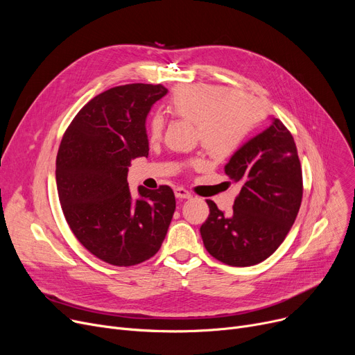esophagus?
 Listing matches in <instances>:
<instances>
[{
	"mask_svg": "<svg viewBox=\"0 0 355 355\" xmlns=\"http://www.w3.org/2000/svg\"><path fill=\"white\" fill-rule=\"evenodd\" d=\"M174 193H175V197H177V198H191V197H193V193H191V191L185 190V189H182V187H177V189L174 190Z\"/></svg>",
	"mask_w": 355,
	"mask_h": 355,
	"instance_id": "esophagus-1",
	"label": "esophagus"
}]
</instances>
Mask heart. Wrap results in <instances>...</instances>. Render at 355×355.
I'll use <instances>...</instances> for the list:
<instances>
[{"mask_svg": "<svg viewBox=\"0 0 355 355\" xmlns=\"http://www.w3.org/2000/svg\"><path fill=\"white\" fill-rule=\"evenodd\" d=\"M168 109L174 116L194 122L197 141L218 159L234 154L262 118L256 101L214 85H189L175 89L168 101ZM162 130V118L154 115L148 122L149 139L158 141ZM201 164V159L191 162L193 166Z\"/></svg>", "mask_w": 355, "mask_h": 355, "instance_id": "b5f03b06", "label": "heart"}]
</instances>
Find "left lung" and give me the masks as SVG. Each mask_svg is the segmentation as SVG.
Listing matches in <instances>:
<instances>
[{"instance_id":"8db88e82","label":"left lung","mask_w":355,"mask_h":355,"mask_svg":"<svg viewBox=\"0 0 355 355\" xmlns=\"http://www.w3.org/2000/svg\"><path fill=\"white\" fill-rule=\"evenodd\" d=\"M225 171L241 190L229 216L207 200L202 243L223 263L253 266L281 246L301 207L302 168L289 129L273 119L236 151Z\"/></svg>"}]
</instances>
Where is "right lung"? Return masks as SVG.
Returning <instances> with one entry per match:
<instances>
[{
	"label": "right lung",
	"mask_w": 355,
	"mask_h": 355,
	"mask_svg": "<svg viewBox=\"0 0 355 355\" xmlns=\"http://www.w3.org/2000/svg\"><path fill=\"white\" fill-rule=\"evenodd\" d=\"M166 95L161 85L130 83L102 92L67 126L55 158L62 210L73 234L93 256L134 266L161 248L175 211L171 187H128V166L148 155L145 119Z\"/></svg>",
	"instance_id": "add662e5"
}]
</instances>
